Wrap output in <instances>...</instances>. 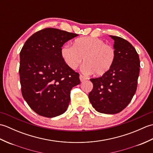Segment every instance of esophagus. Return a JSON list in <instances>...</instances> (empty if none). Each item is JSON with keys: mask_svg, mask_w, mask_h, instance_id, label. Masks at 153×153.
<instances>
[{"mask_svg": "<svg viewBox=\"0 0 153 153\" xmlns=\"http://www.w3.org/2000/svg\"><path fill=\"white\" fill-rule=\"evenodd\" d=\"M79 79L81 81V82H83L84 81H85L87 79V77L84 76H82V75H80L79 76Z\"/></svg>", "mask_w": 153, "mask_h": 153, "instance_id": "obj_1", "label": "esophagus"}]
</instances>
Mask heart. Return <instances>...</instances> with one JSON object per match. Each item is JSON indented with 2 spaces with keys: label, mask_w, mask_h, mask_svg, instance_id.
<instances>
[{
  "label": "heart",
  "mask_w": 153,
  "mask_h": 153,
  "mask_svg": "<svg viewBox=\"0 0 153 153\" xmlns=\"http://www.w3.org/2000/svg\"><path fill=\"white\" fill-rule=\"evenodd\" d=\"M61 56L67 66L76 70L85 61L82 70L86 74L95 72L102 76L111 69L116 58L113 47L105 44L97 37H83L77 39L74 45H64L61 48Z\"/></svg>",
  "instance_id": "b5f03b06"
}]
</instances>
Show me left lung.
<instances>
[{
    "instance_id": "obj_1",
    "label": "left lung",
    "mask_w": 153,
    "mask_h": 153,
    "mask_svg": "<svg viewBox=\"0 0 153 153\" xmlns=\"http://www.w3.org/2000/svg\"><path fill=\"white\" fill-rule=\"evenodd\" d=\"M110 37L114 41V63L101 77L90 79L93 88L89 98L97 112L114 114L124 109L135 95L140 61L137 51L130 43L120 37Z\"/></svg>"
}]
</instances>
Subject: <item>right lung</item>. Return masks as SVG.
Here are the masks:
<instances>
[{"mask_svg":"<svg viewBox=\"0 0 153 153\" xmlns=\"http://www.w3.org/2000/svg\"><path fill=\"white\" fill-rule=\"evenodd\" d=\"M76 33L46 28L32 35L22 47L19 58L22 93L39 115L53 118L66 111L70 91L80 83L79 74L68 67L61 48Z\"/></svg>","mask_w":153,"mask_h":153,"instance_id":"obj_1","label":"right lung"}]
</instances>
